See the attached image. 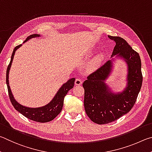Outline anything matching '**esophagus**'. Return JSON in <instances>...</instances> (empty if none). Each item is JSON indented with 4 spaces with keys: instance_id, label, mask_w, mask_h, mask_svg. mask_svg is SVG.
Segmentation results:
<instances>
[{
    "instance_id": "34e87169",
    "label": "esophagus",
    "mask_w": 152,
    "mask_h": 152,
    "mask_svg": "<svg viewBox=\"0 0 152 152\" xmlns=\"http://www.w3.org/2000/svg\"><path fill=\"white\" fill-rule=\"evenodd\" d=\"M82 83H83V81H82V80L81 79H75V86H80V85L82 84Z\"/></svg>"
}]
</instances>
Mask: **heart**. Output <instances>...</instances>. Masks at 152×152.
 <instances>
[{
	"instance_id": "obj_1",
	"label": "heart",
	"mask_w": 152,
	"mask_h": 152,
	"mask_svg": "<svg viewBox=\"0 0 152 152\" xmlns=\"http://www.w3.org/2000/svg\"><path fill=\"white\" fill-rule=\"evenodd\" d=\"M102 59H103L102 55H97L93 58V59L91 61V62H90L89 64V70L93 71L99 67V65H101V63H102Z\"/></svg>"
}]
</instances>
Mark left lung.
Segmentation results:
<instances>
[{
	"label": "left lung",
	"instance_id": "1",
	"mask_svg": "<svg viewBox=\"0 0 152 152\" xmlns=\"http://www.w3.org/2000/svg\"><path fill=\"white\" fill-rule=\"evenodd\" d=\"M108 37L115 42L111 57L115 55L127 63V82L123 91L111 92L105 82L112 71L111 60L87 77L83 83L84 107L87 116L97 124L111 123L128 113L136 102L143 80L142 63L138 53L121 37Z\"/></svg>",
	"mask_w": 152,
	"mask_h": 152
}]
</instances>
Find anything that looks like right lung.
<instances>
[{
    "label": "right lung",
    "mask_w": 152,
    "mask_h": 152,
    "mask_svg": "<svg viewBox=\"0 0 152 152\" xmlns=\"http://www.w3.org/2000/svg\"><path fill=\"white\" fill-rule=\"evenodd\" d=\"M41 37L40 34H33L31 35L28 36L24 42H25L28 41V40L31 39L32 38H35V37ZM22 45H19L16 47L14 50H13L12 54L11 55V58H10V61L9 66L7 67V76H6V82L8 88V92H9V98L10 100V102L13 105V107L18 112L20 113L22 115L25 116L26 118L31 119L34 121L41 122V123H45V122H49L52 121L56 117H57L58 114L62 110L63 106V102L64 98H65V95L67 94L68 91L72 89L74 86L75 80V79L72 78L70 79L67 82L64 83L61 88L58 89L57 94L55 95V97L53 98L51 102H50L48 104L46 105L42 106V107H25V106L20 105L18 103L17 101L15 100L14 96L10 90L9 83V71L11 66L13 58H14V55L15 51L17 50L18 48H19Z\"/></svg>",
    "instance_id": "obj_1"
}]
</instances>
